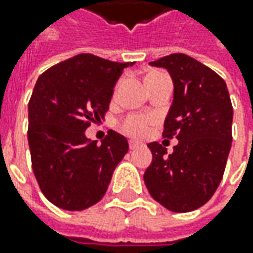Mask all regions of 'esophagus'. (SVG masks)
I'll return each instance as SVG.
<instances>
[{
    "mask_svg": "<svg viewBox=\"0 0 253 253\" xmlns=\"http://www.w3.org/2000/svg\"><path fill=\"white\" fill-rule=\"evenodd\" d=\"M142 143L141 142H138V141H129V149H136V148H139L141 146Z\"/></svg>",
    "mask_w": 253,
    "mask_h": 253,
    "instance_id": "1",
    "label": "esophagus"
}]
</instances>
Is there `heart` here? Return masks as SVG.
Returning a JSON list of instances; mask_svg holds the SVG:
<instances>
[{"label": "heart", "instance_id": "b5f03b06", "mask_svg": "<svg viewBox=\"0 0 253 253\" xmlns=\"http://www.w3.org/2000/svg\"><path fill=\"white\" fill-rule=\"evenodd\" d=\"M152 122H153L152 117L143 115V114H132V115L126 117L124 120L122 129L131 136L141 138V136H145L149 132Z\"/></svg>", "mask_w": 253, "mask_h": 253}]
</instances>
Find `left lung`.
<instances>
[{"instance_id": "1", "label": "left lung", "mask_w": 253, "mask_h": 253, "mask_svg": "<svg viewBox=\"0 0 253 253\" xmlns=\"http://www.w3.org/2000/svg\"><path fill=\"white\" fill-rule=\"evenodd\" d=\"M151 66L166 69L173 101L165 138L179 143L171 153L151 142L152 163L143 180L153 200L173 212H189L209 201L222 179L232 142V104L225 82L187 54L173 53Z\"/></svg>"}]
</instances>
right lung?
Instances as JSON below:
<instances>
[{"mask_svg":"<svg viewBox=\"0 0 253 253\" xmlns=\"http://www.w3.org/2000/svg\"><path fill=\"white\" fill-rule=\"evenodd\" d=\"M94 54H77L39 76L28 105L32 169L44 197L59 209L80 211L104 197L128 152L121 133L108 131L97 145L85 136L110 107L125 67Z\"/></svg>","mask_w":253,"mask_h":253,"instance_id":"1","label":"right lung"}]
</instances>
